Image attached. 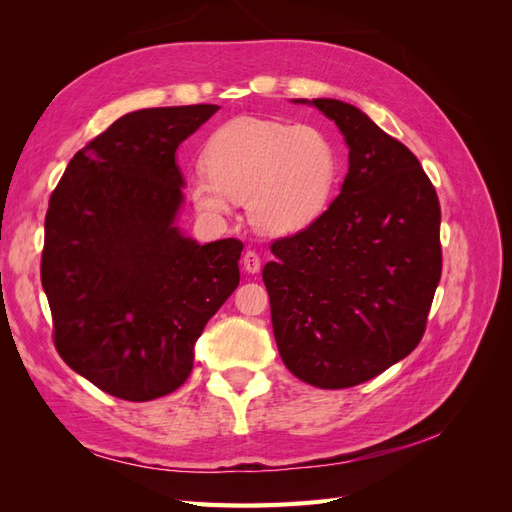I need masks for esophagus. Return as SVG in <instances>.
<instances>
[{
  "label": "esophagus",
  "mask_w": 512,
  "mask_h": 512,
  "mask_svg": "<svg viewBox=\"0 0 512 512\" xmlns=\"http://www.w3.org/2000/svg\"><path fill=\"white\" fill-rule=\"evenodd\" d=\"M243 269L247 273H258L260 271V256L256 252H252V250H247L243 254Z\"/></svg>",
  "instance_id": "esophagus-1"
}]
</instances>
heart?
<instances>
[{
    "label": "heart",
    "mask_w": 512,
    "mask_h": 512,
    "mask_svg": "<svg viewBox=\"0 0 512 512\" xmlns=\"http://www.w3.org/2000/svg\"><path fill=\"white\" fill-rule=\"evenodd\" d=\"M207 175L190 179L194 207L222 220L232 200H247L252 226L284 237L312 226L329 209L339 179L331 136L309 123L232 119L205 145Z\"/></svg>",
    "instance_id": "obj_1"
}]
</instances>
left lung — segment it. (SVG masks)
Here are the masks:
<instances>
[{
  "mask_svg": "<svg viewBox=\"0 0 512 512\" xmlns=\"http://www.w3.org/2000/svg\"><path fill=\"white\" fill-rule=\"evenodd\" d=\"M335 121L348 145L339 196L262 269L277 350L318 389L376 378L418 346L442 273L440 205L414 153L361 108L292 100Z\"/></svg>",
  "mask_w": 512,
  "mask_h": 512,
  "instance_id": "left-lung-1",
  "label": "left lung"
}]
</instances>
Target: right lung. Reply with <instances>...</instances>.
<instances>
[{
    "label": "right lung",
    "mask_w": 512,
    "mask_h": 512,
    "mask_svg": "<svg viewBox=\"0 0 512 512\" xmlns=\"http://www.w3.org/2000/svg\"><path fill=\"white\" fill-rule=\"evenodd\" d=\"M218 104L119 117L70 160L44 220L42 288L55 348L108 395L158 399L188 380L209 318L239 286L243 243L177 226V147Z\"/></svg>",
    "instance_id": "add662e5"
}]
</instances>
